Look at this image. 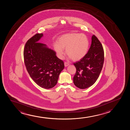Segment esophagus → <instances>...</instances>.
Wrapping results in <instances>:
<instances>
[{"label":"esophagus","mask_w":130,"mask_h":130,"mask_svg":"<svg viewBox=\"0 0 130 130\" xmlns=\"http://www.w3.org/2000/svg\"><path fill=\"white\" fill-rule=\"evenodd\" d=\"M64 64L65 67H67V66H69V63L67 62H64Z\"/></svg>","instance_id":"1"}]
</instances>
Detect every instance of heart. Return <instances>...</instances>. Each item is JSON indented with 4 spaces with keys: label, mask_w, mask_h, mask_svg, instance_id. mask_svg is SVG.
<instances>
[{
    "label": "heart",
    "mask_w": 130,
    "mask_h": 130,
    "mask_svg": "<svg viewBox=\"0 0 130 130\" xmlns=\"http://www.w3.org/2000/svg\"><path fill=\"white\" fill-rule=\"evenodd\" d=\"M53 46L59 58H63L65 54V49L70 58L77 61L86 55L89 49V42L85 35L69 33L60 36L58 42L54 43Z\"/></svg>",
    "instance_id": "obj_1"
}]
</instances>
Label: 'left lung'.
Masks as SVG:
<instances>
[{
	"instance_id": "obj_1",
	"label": "left lung",
	"mask_w": 130,
	"mask_h": 130,
	"mask_svg": "<svg viewBox=\"0 0 130 130\" xmlns=\"http://www.w3.org/2000/svg\"><path fill=\"white\" fill-rule=\"evenodd\" d=\"M91 45L83 58L73 64L76 72L73 77L75 85L80 89L91 86L99 78L104 61L102 45L95 35H93Z\"/></svg>"
}]
</instances>
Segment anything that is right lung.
Returning a JSON list of instances; mask_svg holds the SVG:
<instances>
[{
  "instance_id": "add662e5",
  "label": "right lung",
  "mask_w": 130,
  "mask_h": 130,
  "mask_svg": "<svg viewBox=\"0 0 130 130\" xmlns=\"http://www.w3.org/2000/svg\"><path fill=\"white\" fill-rule=\"evenodd\" d=\"M42 33H37L25 43L23 52L25 67L33 81L42 88L49 89L55 86L64 63L46 45L39 42Z\"/></svg>"
}]
</instances>
